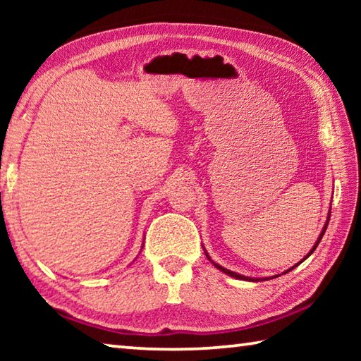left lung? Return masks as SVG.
Segmentation results:
<instances>
[{
  "mask_svg": "<svg viewBox=\"0 0 361 361\" xmlns=\"http://www.w3.org/2000/svg\"><path fill=\"white\" fill-rule=\"evenodd\" d=\"M329 216H331V209H329V212H328V216H326V223H325V226H323V229H322V232H320L319 239H317V242H315V245H314L312 248H310V252H309L307 255H305V256H304V258H302L301 261H299V262H296V264H295V266H293V267H290V269H288V271H285L283 274H286V272H290V271H293V269H295V267H298L299 264H301V262H302L304 259H307V258H309V256H310V255H312V253L315 252V248H317V247H319V243H320V240H322V237H323V234H325V231H326V228H328V223H329ZM204 252H205V250H204ZM205 256H207V258H209V259H210V262H212V264H213V266H215L216 269H219V271H221V272H224V274H226V276H229V277H234V279H237V280H247V282H261V280H271V279H276V277H280V276H274V277H267V279H255V277H245V276H240V274H237V272H232V271H229V269H226V267H223V266H219V264H216V262H215V261H212V258H210V256H209V253H207V252H205Z\"/></svg>",
  "mask_w": 361,
  "mask_h": 361,
  "instance_id": "1",
  "label": "left lung"
}]
</instances>
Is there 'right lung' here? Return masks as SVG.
Instances as JSON below:
<instances>
[{"mask_svg": "<svg viewBox=\"0 0 361 361\" xmlns=\"http://www.w3.org/2000/svg\"><path fill=\"white\" fill-rule=\"evenodd\" d=\"M142 248H143V247H142Z\"/></svg>", "mask_w": 361, "mask_h": 361, "instance_id": "right-lung-1", "label": "right lung"}]
</instances>
